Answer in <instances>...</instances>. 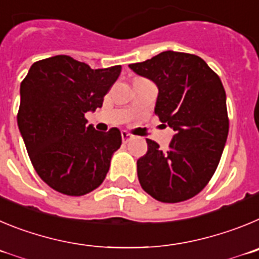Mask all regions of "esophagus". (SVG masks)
I'll return each mask as SVG.
<instances>
[{
	"instance_id": "34e87169",
	"label": "esophagus",
	"mask_w": 259,
	"mask_h": 259,
	"mask_svg": "<svg viewBox=\"0 0 259 259\" xmlns=\"http://www.w3.org/2000/svg\"><path fill=\"white\" fill-rule=\"evenodd\" d=\"M121 138H122V142H124V143H127L129 141H132L133 135L127 132H122L121 133Z\"/></svg>"
}]
</instances>
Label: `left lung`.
I'll list each match as a JSON object with an SVG mask.
<instances>
[{"label":"left lung","instance_id":"8db88e82","mask_svg":"<svg viewBox=\"0 0 259 259\" xmlns=\"http://www.w3.org/2000/svg\"><path fill=\"white\" fill-rule=\"evenodd\" d=\"M129 68L156 83L155 113L174 130L165 152L147 139V153L137 161L139 183L161 202L191 199L208 185L227 141L221 78L197 55L170 50Z\"/></svg>","mask_w":259,"mask_h":259}]
</instances>
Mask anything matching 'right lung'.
I'll list each match as a JSON object with an SVG mask.
<instances>
[{
    "mask_svg": "<svg viewBox=\"0 0 259 259\" xmlns=\"http://www.w3.org/2000/svg\"><path fill=\"white\" fill-rule=\"evenodd\" d=\"M120 73L57 55L33 63L20 83L19 132L39 178L58 192L82 196L103 183L121 133L86 126L85 113L101 108Z\"/></svg>",
    "mask_w": 259,
    "mask_h": 259,
    "instance_id": "obj_1",
    "label": "right lung"
}]
</instances>
